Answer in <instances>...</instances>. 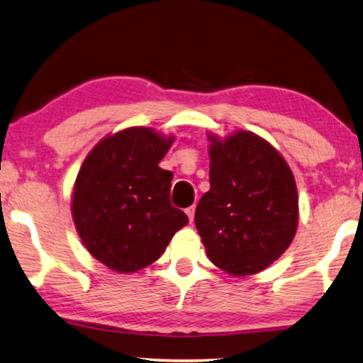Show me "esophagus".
<instances>
[{
    "label": "esophagus",
    "mask_w": 363,
    "mask_h": 363,
    "mask_svg": "<svg viewBox=\"0 0 363 363\" xmlns=\"http://www.w3.org/2000/svg\"><path fill=\"white\" fill-rule=\"evenodd\" d=\"M186 213H187L189 220H191V222H194V216H196V207H194V206H191V207H187V208H186Z\"/></svg>",
    "instance_id": "esophagus-1"
}]
</instances>
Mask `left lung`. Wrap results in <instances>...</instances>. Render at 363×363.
Segmentation results:
<instances>
[{
	"label": "left lung",
	"instance_id": "obj_1",
	"mask_svg": "<svg viewBox=\"0 0 363 363\" xmlns=\"http://www.w3.org/2000/svg\"><path fill=\"white\" fill-rule=\"evenodd\" d=\"M211 189L196 227L211 262L232 277L268 268L293 242L299 197L293 171L272 143L252 131L207 133Z\"/></svg>",
	"mask_w": 363,
	"mask_h": 363
}]
</instances>
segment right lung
<instances>
[{"mask_svg":"<svg viewBox=\"0 0 363 363\" xmlns=\"http://www.w3.org/2000/svg\"><path fill=\"white\" fill-rule=\"evenodd\" d=\"M174 140L130 126L101 138L82 162L70 202L75 230L86 252L116 273L150 267L187 225L169 202L172 172L160 167Z\"/></svg>","mask_w":363,"mask_h":363,"instance_id":"obj_1","label":"right lung"}]
</instances>
